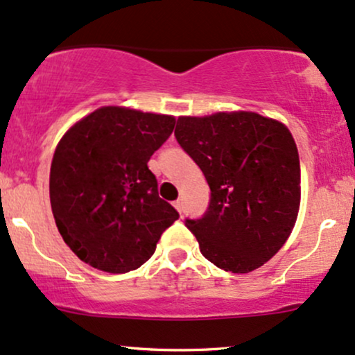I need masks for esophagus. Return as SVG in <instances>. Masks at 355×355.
<instances>
[{
  "label": "esophagus",
  "instance_id": "1",
  "mask_svg": "<svg viewBox=\"0 0 355 355\" xmlns=\"http://www.w3.org/2000/svg\"><path fill=\"white\" fill-rule=\"evenodd\" d=\"M174 208H176L179 213H182V201H181V200L174 201Z\"/></svg>",
  "mask_w": 355,
  "mask_h": 355
}]
</instances>
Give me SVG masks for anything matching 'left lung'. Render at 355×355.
I'll use <instances>...</instances> for the list:
<instances>
[{"instance_id": "8db88e82", "label": "left lung", "mask_w": 355, "mask_h": 355, "mask_svg": "<svg viewBox=\"0 0 355 355\" xmlns=\"http://www.w3.org/2000/svg\"><path fill=\"white\" fill-rule=\"evenodd\" d=\"M176 140L203 171L209 203L186 218L216 268L250 272L283 247L300 209V155L283 123L252 112L178 118Z\"/></svg>"}]
</instances>
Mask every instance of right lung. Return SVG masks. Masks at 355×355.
<instances>
[{
    "label": "right lung",
    "instance_id": "right-lung-1",
    "mask_svg": "<svg viewBox=\"0 0 355 355\" xmlns=\"http://www.w3.org/2000/svg\"><path fill=\"white\" fill-rule=\"evenodd\" d=\"M174 123L167 115L103 106L62 137L51 166L52 213L86 264L112 274L140 268L179 218L159 198L147 166Z\"/></svg>",
    "mask_w": 355,
    "mask_h": 355
}]
</instances>
